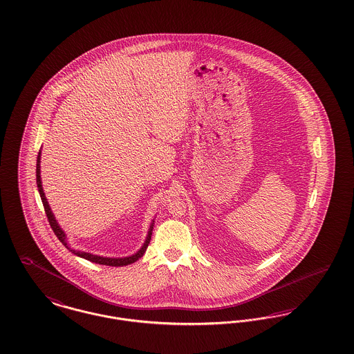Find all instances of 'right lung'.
Returning a JSON list of instances; mask_svg holds the SVG:
<instances>
[{
    "instance_id": "obj_1",
    "label": "right lung",
    "mask_w": 354,
    "mask_h": 354,
    "mask_svg": "<svg viewBox=\"0 0 354 354\" xmlns=\"http://www.w3.org/2000/svg\"><path fill=\"white\" fill-rule=\"evenodd\" d=\"M40 153H41V152H39V156H37L36 179H37V187H39V192H40V196H41L42 205H44L45 214H46V216H48V222H49L50 227L53 230V232L56 234V236L66 246L65 234H64L63 230L60 229V226L57 225V222H56V219H55V216H53V214H52V211H50V208H49V205H48V202H46L45 194H44V191H42L41 178H40ZM151 231H152V225H151V229H149V232H148V236H147L146 239V243L143 245V248L139 250L136 254H133V255H131V257H127V258H104V257L92 255V254H89V252H80V251H75V250H71V251H73L76 255L82 257V258L86 259V261H91V262H95V263H99V265L115 266V268H116V266H125V265H131V263L136 262L139 258H142V257L145 255L147 248H148V243H149V241H151V234H152ZM66 248H68V246H66ZM68 249H69V248H68Z\"/></svg>"
}]
</instances>
